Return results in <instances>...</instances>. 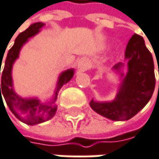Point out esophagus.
<instances>
[{
    "label": "esophagus",
    "instance_id": "34e87169",
    "mask_svg": "<svg viewBox=\"0 0 159 159\" xmlns=\"http://www.w3.org/2000/svg\"><path fill=\"white\" fill-rule=\"evenodd\" d=\"M77 69L81 72H84L91 67L90 61L87 57H81L77 61Z\"/></svg>",
    "mask_w": 159,
    "mask_h": 159
}]
</instances>
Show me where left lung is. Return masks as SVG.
Listing matches in <instances>:
<instances>
[{
	"mask_svg": "<svg viewBox=\"0 0 159 159\" xmlns=\"http://www.w3.org/2000/svg\"><path fill=\"white\" fill-rule=\"evenodd\" d=\"M112 72L118 80L116 97L103 102L92 99L90 107L112 121H126L148 103L156 84L153 57L143 37L134 34L130 38L125 52V62L114 65Z\"/></svg>",
	"mask_w": 159,
	"mask_h": 159,
	"instance_id": "8db88e82",
	"label": "left lung"
}]
</instances>
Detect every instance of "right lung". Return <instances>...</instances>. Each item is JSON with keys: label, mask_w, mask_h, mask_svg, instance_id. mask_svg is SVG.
I'll use <instances>...</instances> for the list:
<instances>
[{"label": "right lung", "mask_w": 159, "mask_h": 159, "mask_svg": "<svg viewBox=\"0 0 159 159\" xmlns=\"http://www.w3.org/2000/svg\"><path fill=\"white\" fill-rule=\"evenodd\" d=\"M45 24L43 22H35L31 24L24 32L16 37L13 46L8 51L7 56L4 60V68L2 73V81L0 84V101L4 97V100L11 113L22 123L34 125L45 122L53 117L56 113L57 106L55 101L57 95L63 85L68 83L75 75V69H67L62 72L56 83V87L53 95L49 100L42 101L36 96L22 97L14 90L12 79V67L16 60L19 58L22 46L29 42V39L38 34ZM3 58V57H2ZM1 65L2 59L0 58ZM3 103V101H2ZM4 106V105H3Z\"/></svg>", "instance_id": "obj_1"}]
</instances>
